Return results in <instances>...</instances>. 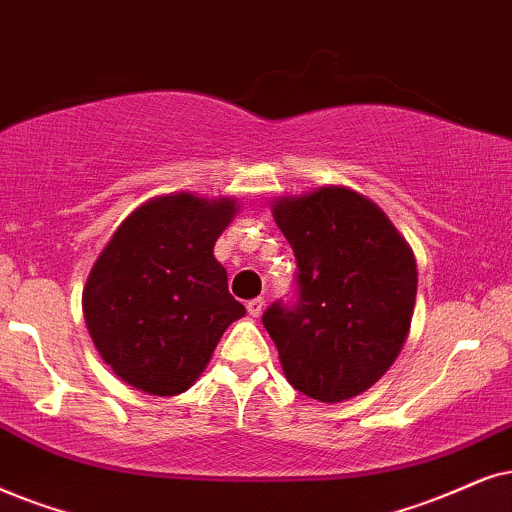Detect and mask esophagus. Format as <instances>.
Masks as SVG:
<instances>
[{"label":"esophagus","mask_w":512,"mask_h":512,"mask_svg":"<svg viewBox=\"0 0 512 512\" xmlns=\"http://www.w3.org/2000/svg\"><path fill=\"white\" fill-rule=\"evenodd\" d=\"M245 309H248L250 316H255V319H257V316L264 312V300H262V297H255V300H250L248 304H245Z\"/></svg>","instance_id":"obj_1"}]
</instances>
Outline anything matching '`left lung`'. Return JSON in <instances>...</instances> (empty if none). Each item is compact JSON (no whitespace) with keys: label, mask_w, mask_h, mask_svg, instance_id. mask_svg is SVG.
Wrapping results in <instances>:
<instances>
[{"label":"left lung","mask_w":512,"mask_h":512,"mask_svg":"<svg viewBox=\"0 0 512 512\" xmlns=\"http://www.w3.org/2000/svg\"><path fill=\"white\" fill-rule=\"evenodd\" d=\"M274 219L297 260V300L262 314L283 373L326 404L357 397L404 347L416 257L385 212L345 186L276 200Z\"/></svg>","instance_id":"1"}]
</instances>
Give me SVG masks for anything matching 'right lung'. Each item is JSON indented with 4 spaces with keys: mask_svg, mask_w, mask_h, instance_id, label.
Listing matches in <instances>:
<instances>
[{
    "mask_svg": "<svg viewBox=\"0 0 512 512\" xmlns=\"http://www.w3.org/2000/svg\"><path fill=\"white\" fill-rule=\"evenodd\" d=\"M236 210L231 198H153L118 226L94 262L84 321L127 385L158 397L186 392L245 314L212 252Z\"/></svg>",
    "mask_w": 512,
    "mask_h": 512,
    "instance_id": "obj_1",
    "label": "right lung"
}]
</instances>
